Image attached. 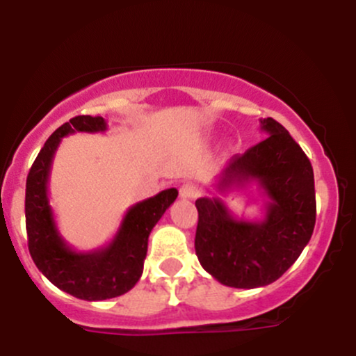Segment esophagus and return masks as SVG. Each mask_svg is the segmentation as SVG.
I'll use <instances>...</instances> for the list:
<instances>
[{
	"label": "esophagus",
	"instance_id": "1",
	"mask_svg": "<svg viewBox=\"0 0 356 356\" xmlns=\"http://www.w3.org/2000/svg\"><path fill=\"white\" fill-rule=\"evenodd\" d=\"M179 192H181L182 199H195L199 194H201V189H199L197 184L186 182V184H182Z\"/></svg>",
	"mask_w": 356,
	"mask_h": 356
}]
</instances>
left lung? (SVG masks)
<instances>
[{"mask_svg": "<svg viewBox=\"0 0 356 356\" xmlns=\"http://www.w3.org/2000/svg\"><path fill=\"white\" fill-rule=\"evenodd\" d=\"M263 142L234 155L219 175V192L256 182L268 201L259 220L236 218L220 197L195 201V254L220 284L259 288L291 268L312 239L316 220L309 159L275 118H261Z\"/></svg>", "mask_w": 356, "mask_h": 356, "instance_id": "8db88e82", "label": "left lung"}]
</instances>
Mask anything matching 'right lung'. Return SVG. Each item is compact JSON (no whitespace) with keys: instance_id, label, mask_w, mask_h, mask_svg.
Wrapping results in <instances>:
<instances>
[{"instance_id":"add662e5","label":"right lung","mask_w":356,"mask_h":356,"mask_svg":"<svg viewBox=\"0 0 356 356\" xmlns=\"http://www.w3.org/2000/svg\"><path fill=\"white\" fill-rule=\"evenodd\" d=\"M104 117L79 115L48 137L26 177L28 249L36 268L56 288L85 301H102L130 291L144 271L149 234L177 197V189H165L129 207L117 234L107 246L75 251L61 238L48 199L50 170L61 138L75 132H105Z\"/></svg>"}]
</instances>
